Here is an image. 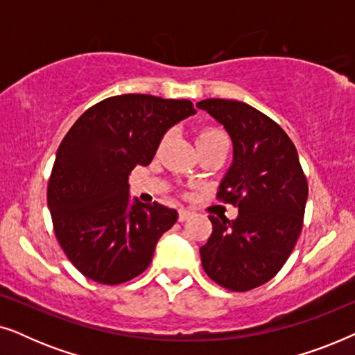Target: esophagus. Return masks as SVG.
Listing matches in <instances>:
<instances>
[{
    "instance_id": "1",
    "label": "esophagus",
    "mask_w": 355,
    "mask_h": 355,
    "mask_svg": "<svg viewBox=\"0 0 355 355\" xmlns=\"http://www.w3.org/2000/svg\"><path fill=\"white\" fill-rule=\"evenodd\" d=\"M193 215L192 211H189V210H184V208H181V210H179V215H178V220L179 221H186V220H189V218H191Z\"/></svg>"
}]
</instances>
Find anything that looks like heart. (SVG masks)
Returning a JSON list of instances; mask_svg holds the SVG:
<instances>
[{"label":"heart","instance_id":"heart-1","mask_svg":"<svg viewBox=\"0 0 355 355\" xmlns=\"http://www.w3.org/2000/svg\"><path fill=\"white\" fill-rule=\"evenodd\" d=\"M166 139H168V134L162 139V142H159V147H162V145L166 142ZM220 139H226V135H225V132H223V130L216 129V128H203L197 135V144H198V147H200V145L215 142V140H220Z\"/></svg>","mask_w":355,"mask_h":355}]
</instances>
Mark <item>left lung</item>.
I'll return each instance as SVG.
<instances>
[{
    "label": "left lung",
    "instance_id": "1",
    "mask_svg": "<svg viewBox=\"0 0 355 355\" xmlns=\"http://www.w3.org/2000/svg\"><path fill=\"white\" fill-rule=\"evenodd\" d=\"M197 106L231 135L234 162L216 198L239 208L232 221L208 216L213 231L200 247L202 265L216 284L245 293L268 283L294 250L304 226L307 178L293 140L261 111L221 98Z\"/></svg>",
    "mask_w": 355,
    "mask_h": 355
}]
</instances>
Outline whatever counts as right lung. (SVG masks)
Returning <instances> with one entry per match:
<instances>
[{
  "mask_svg": "<svg viewBox=\"0 0 355 355\" xmlns=\"http://www.w3.org/2000/svg\"><path fill=\"white\" fill-rule=\"evenodd\" d=\"M193 113L189 100L116 95L90 106L67 130L46 200L62 252L87 278L121 284L152 263L178 211L157 202L129 205L128 179L137 164H150L163 134Z\"/></svg>",
  "mask_w": 355,
  "mask_h": 355,
  "instance_id": "add662e5",
  "label": "right lung"
}]
</instances>
